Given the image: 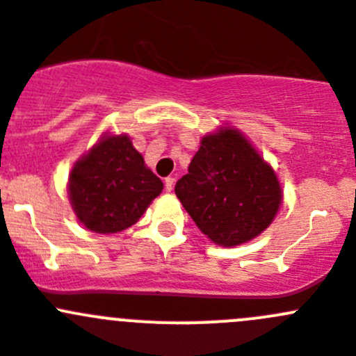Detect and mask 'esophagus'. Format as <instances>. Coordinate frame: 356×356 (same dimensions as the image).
I'll list each match as a JSON object with an SVG mask.
<instances>
[{
    "label": "esophagus",
    "mask_w": 356,
    "mask_h": 356,
    "mask_svg": "<svg viewBox=\"0 0 356 356\" xmlns=\"http://www.w3.org/2000/svg\"><path fill=\"white\" fill-rule=\"evenodd\" d=\"M174 181H175L174 177L165 179V191H167V193H170L172 189H174Z\"/></svg>",
    "instance_id": "esophagus-1"
}]
</instances>
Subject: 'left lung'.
Segmentation results:
<instances>
[{
  "label": "left lung",
  "instance_id": "left-lung-1",
  "mask_svg": "<svg viewBox=\"0 0 356 356\" xmlns=\"http://www.w3.org/2000/svg\"><path fill=\"white\" fill-rule=\"evenodd\" d=\"M175 195L202 234L225 248L258 237L283 200L270 165L230 126L202 138Z\"/></svg>",
  "mask_w": 356,
  "mask_h": 356
}]
</instances>
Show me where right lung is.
<instances>
[{
  "instance_id": "add662e5",
  "label": "right lung",
  "mask_w": 356,
  "mask_h": 356,
  "mask_svg": "<svg viewBox=\"0 0 356 356\" xmlns=\"http://www.w3.org/2000/svg\"><path fill=\"white\" fill-rule=\"evenodd\" d=\"M161 189V179L145 167L124 133L103 135L68 177L73 212L96 234H118L137 223Z\"/></svg>"
}]
</instances>
